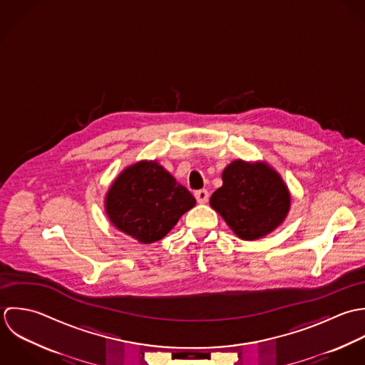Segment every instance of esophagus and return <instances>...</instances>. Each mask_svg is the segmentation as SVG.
I'll return each instance as SVG.
<instances>
[{"label":"esophagus","mask_w":365,"mask_h":365,"mask_svg":"<svg viewBox=\"0 0 365 365\" xmlns=\"http://www.w3.org/2000/svg\"><path fill=\"white\" fill-rule=\"evenodd\" d=\"M195 197L199 203H207L209 200V192L206 189H200L197 192H195Z\"/></svg>","instance_id":"esophagus-1"}]
</instances>
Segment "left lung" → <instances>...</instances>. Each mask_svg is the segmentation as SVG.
<instances>
[{
	"mask_svg": "<svg viewBox=\"0 0 365 365\" xmlns=\"http://www.w3.org/2000/svg\"><path fill=\"white\" fill-rule=\"evenodd\" d=\"M210 205L240 238L257 240L287 217L291 196L269 166L235 160L224 169L222 186L210 197Z\"/></svg>",
	"mask_w": 365,
	"mask_h": 365,
	"instance_id": "8db88e82",
	"label": "left lung"
}]
</instances>
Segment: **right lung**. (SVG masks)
Instances as JSON below:
<instances>
[{
    "label": "right lung",
    "instance_id": "obj_1",
    "mask_svg": "<svg viewBox=\"0 0 365 365\" xmlns=\"http://www.w3.org/2000/svg\"><path fill=\"white\" fill-rule=\"evenodd\" d=\"M195 205L192 193L156 162L127 168L106 197L111 222L144 244L163 238Z\"/></svg>",
    "mask_w": 365,
    "mask_h": 365
}]
</instances>
